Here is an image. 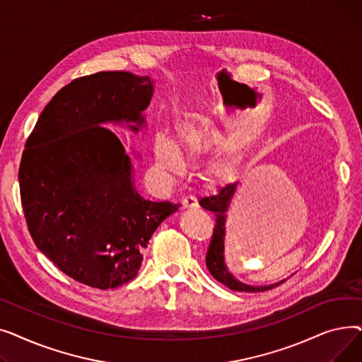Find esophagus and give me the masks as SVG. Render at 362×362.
Returning a JSON list of instances; mask_svg holds the SVG:
<instances>
[{
  "instance_id": "1",
  "label": "esophagus",
  "mask_w": 362,
  "mask_h": 362,
  "mask_svg": "<svg viewBox=\"0 0 362 362\" xmlns=\"http://www.w3.org/2000/svg\"><path fill=\"white\" fill-rule=\"evenodd\" d=\"M182 206L183 208H197L198 206V199L194 195H187L182 199Z\"/></svg>"
}]
</instances>
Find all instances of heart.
Returning <instances> with one entry per match:
<instances>
[{"instance_id":"b5f03b06","label":"heart","mask_w":362,"mask_h":362,"mask_svg":"<svg viewBox=\"0 0 362 362\" xmlns=\"http://www.w3.org/2000/svg\"><path fill=\"white\" fill-rule=\"evenodd\" d=\"M216 136L217 130L210 117L187 120L179 129V139L186 154H197L204 151L211 145ZM156 158L158 165L170 173H176L182 168V157L175 142L163 133L156 138Z\"/></svg>"}]
</instances>
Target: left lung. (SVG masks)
<instances>
[{
    "mask_svg": "<svg viewBox=\"0 0 362 362\" xmlns=\"http://www.w3.org/2000/svg\"><path fill=\"white\" fill-rule=\"evenodd\" d=\"M236 183H229L224 187H221L216 195L205 197L199 201L204 210L210 211L216 216V226L213 238L208 246L206 251V267L213 274L216 280L226 284L227 288H230L238 292H264L272 288H277L283 281H279L276 284H270V286H248L242 281L236 280L229 272H227L224 265V236H226V213L229 210V205L232 201V197L235 194Z\"/></svg>",
    "mask_w": 362,
    "mask_h": 362,
    "instance_id": "8db88e82",
    "label": "left lung"
}]
</instances>
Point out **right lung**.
<instances>
[{
	"label": "right lung",
	"instance_id": "1",
	"mask_svg": "<svg viewBox=\"0 0 362 362\" xmlns=\"http://www.w3.org/2000/svg\"><path fill=\"white\" fill-rule=\"evenodd\" d=\"M151 95L148 76H82L54 95L26 141L18 185L29 233L64 274L90 288L135 277L149 238L179 206L135 191L130 158L103 126L142 124Z\"/></svg>",
	"mask_w": 362,
	"mask_h": 362
}]
</instances>
